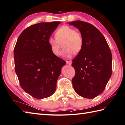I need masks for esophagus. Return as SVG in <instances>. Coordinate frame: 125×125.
<instances>
[{"mask_svg":"<svg viewBox=\"0 0 125 125\" xmlns=\"http://www.w3.org/2000/svg\"><path fill=\"white\" fill-rule=\"evenodd\" d=\"M66 63H67V64L71 65V64H72V61H66Z\"/></svg>","mask_w":125,"mask_h":125,"instance_id":"obj_1","label":"esophagus"}]
</instances>
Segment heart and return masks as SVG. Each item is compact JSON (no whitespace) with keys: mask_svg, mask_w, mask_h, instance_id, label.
<instances>
[{"mask_svg":"<svg viewBox=\"0 0 125 125\" xmlns=\"http://www.w3.org/2000/svg\"><path fill=\"white\" fill-rule=\"evenodd\" d=\"M56 38H50L48 44L53 55H60V49L63 44L62 55L66 58H70L74 54H77L82 50L83 38L79 32L72 27L63 25L60 27L55 32Z\"/></svg>","mask_w":125,"mask_h":125,"instance_id":"b5f03b06","label":"heart"}]
</instances>
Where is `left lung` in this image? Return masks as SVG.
Here are the masks:
<instances>
[{"label":"left lung","instance_id":"8db88e82","mask_svg":"<svg viewBox=\"0 0 125 125\" xmlns=\"http://www.w3.org/2000/svg\"><path fill=\"white\" fill-rule=\"evenodd\" d=\"M79 29L83 38L82 50L73 60L75 75L72 83L75 92L85 98L101 94L112 75V55L104 35L87 22L69 23Z\"/></svg>","mask_w":125,"mask_h":125}]
</instances>
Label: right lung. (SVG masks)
Returning a JSON list of instances; mask_svg holds the SVG:
<instances>
[{
  "label": "right lung",
  "mask_w": 125,
  "mask_h": 125,
  "mask_svg": "<svg viewBox=\"0 0 125 125\" xmlns=\"http://www.w3.org/2000/svg\"><path fill=\"white\" fill-rule=\"evenodd\" d=\"M60 21L29 26L19 35L14 49V69L21 87L34 98L51 96L65 61L52 53L48 40Z\"/></svg>",
  "instance_id": "add662e5"
}]
</instances>
